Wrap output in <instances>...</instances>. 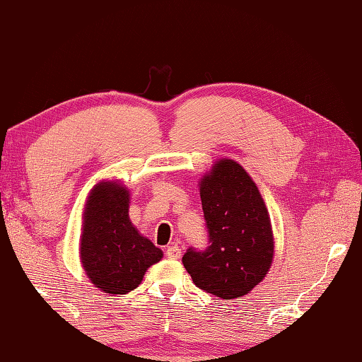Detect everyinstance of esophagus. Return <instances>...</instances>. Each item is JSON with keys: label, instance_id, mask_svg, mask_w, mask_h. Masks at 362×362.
I'll return each instance as SVG.
<instances>
[{"label": "esophagus", "instance_id": "1", "mask_svg": "<svg viewBox=\"0 0 362 362\" xmlns=\"http://www.w3.org/2000/svg\"><path fill=\"white\" fill-rule=\"evenodd\" d=\"M166 255L169 257V259H180V255H182V252H180V247L179 246H169L168 249H166Z\"/></svg>", "mask_w": 362, "mask_h": 362}]
</instances>
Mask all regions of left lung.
<instances>
[{
  "mask_svg": "<svg viewBox=\"0 0 362 362\" xmlns=\"http://www.w3.org/2000/svg\"><path fill=\"white\" fill-rule=\"evenodd\" d=\"M207 231L206 249L182 257L196 287L231 300L246 296L267 276L273 262V233L254 180L236 161L222 159L201 180Z\"/></svg>",
  "mask_w": 362,
  "mask_h": 362,
  "instance_id": "1",
  "label": "left lung"
}]
</instances>
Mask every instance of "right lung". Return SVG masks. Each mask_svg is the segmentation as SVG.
Returning a JSON list of instances; mask_svg holds the SVG:
<instances>
[{"label": "right lung", "instance_id": "right-lung-1", "mask_svg": "<svg viewBox=\"0 0 362 362\" xmlns=\"http://www.w3.org/2000/svg\"><path fill=\"white\" fill-rule=\"evenodd\" d=\"M161 257V249L131 223L129 192L118 182L99 183L86 204L81 235V262L93 284L122 296L136 289Z\"/></svg>", "mask_w": 362, "mask_h": 362}]
</instances>
